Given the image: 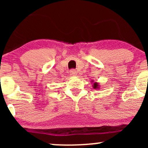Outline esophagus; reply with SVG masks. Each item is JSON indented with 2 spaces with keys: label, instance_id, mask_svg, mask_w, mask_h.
Wrapping results in <instances>:
<instances>
[{
  "label": "esophagus",
  "instance_id": "esophagus-1",
  "mask_svg": "<svg viewBox=\"0 0 148 148\" xmlns=\"http://www.w3.org/2000/svg\"><path fill=\"white\" fill-rule=\"evenodd\" d=\"M69 73H70V74L72 76H76V74H77V72H76V70H74V69H72V70H70Z\"/></svg>",
  "mask_w": 148,
  "mask_h": 148
}]
</instances>
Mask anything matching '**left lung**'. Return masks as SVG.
Instances as JSON below:
<instances>
[{"mask_svg":"<svg viewBox=\"0 0 148 148\" xmlns=\"http://www.w3.org/2000/svg\"><path fill=\"white\" fill-rule=\"evenodd\" d=\"M92 83H93L92 84V87L93 88H94L95 90H99L100 88V86L99 84H98L97 82H94L93 81H92Z\"/></svg>","mask_w":148,"mask_h":148,"instance_id":"8db88e82","label":"left lung"}]
</instances>
